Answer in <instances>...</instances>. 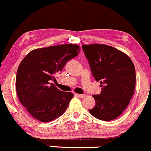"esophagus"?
<instances>
[{"instance_id": "esophagus-1", "label": "esophagus", "mask_w": 151, "mask_h": 151, "mask_svg": "<svg viewBox=\"0 0 151 151\" xmlns=\"http://www.w3.org/2000/svg\"><path fill=\"white\" fill-rule=\"evenodd\" d=\"M77 96L79 98H84V96H85V94H79V93H77Z\"/></svg>"}]
</instances>
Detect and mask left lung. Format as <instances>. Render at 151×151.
Here are the masks:
<instances>
[{
	"label": "left lung",
	"mask_w": 151,
	"mask_h": 151,
	"mask_svg": "<svg viewBox=\"0 0 151 151\" xmlns=\"http://www.w3.org/2000/svg\"><path fill=\"white\" fill-rule=\"evenodd\" d=\"M82 49L93 77L102 87L100 94L93 95L96 105L89 113L99 120H114L124 112L134 93V65L126 54L111 46L83 45Z\"/></svg>",
	"instance_id": "left-lung-1"
}]
</instances>
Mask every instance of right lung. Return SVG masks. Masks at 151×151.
I'll return each instance as SVG.
<instances>
[{"label":"right lung","instance_id":"add662e5","mask_svg":"<svg viewBox=\"0 0 151 151\" xmlns=\"http://www.w3.org/2000/svg\"><path fill=\"white\" fill-rule=\"evenodd\" d=\"M79 52L77 45L50 46L32 50L20 62L15 81L17 94L35 119L48 122L65 113L74 94L60 91L50 81Z\"/></svg>","mask_w":151,"mask_h":151}]
</instances>
